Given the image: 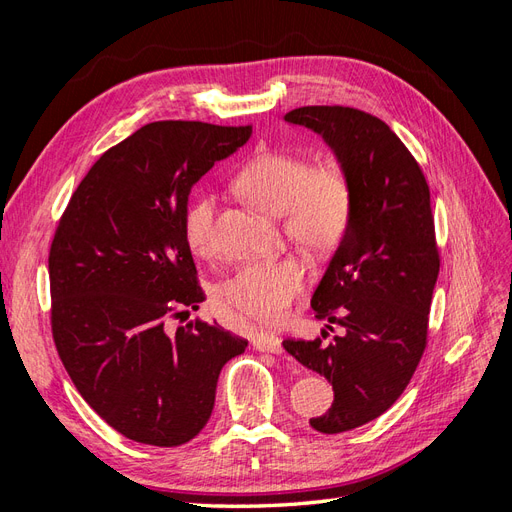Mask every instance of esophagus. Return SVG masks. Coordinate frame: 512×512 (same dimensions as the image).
Masks as SVG:
<instances>
[{"label":"esophagus","instance_id":"1","mask_svg":"<svg viewBox=\"0 0 512 512\" xmlns=\"http://www.w3.org/2000/svg\"><path fill=\"white\" fill-rule=\"evenodd\" d=\"M254 348L258 352H271V354H282L284 346L282 339L273 333H258L254 335Z\"/></svg>","mask_w":512,"mask_h":512}]
</instances>
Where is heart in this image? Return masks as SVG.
Listing matches in <instances>:
<instances>
[{
    "instance_id": "b5f03b06",
    "label": "heart",
    "mask_w": 512,
    "mask_h": 512,
    "mask_svg": "<svg viewBox=\"0 0 512 512\" xmlns=\"http://www.w3.org/2000/svg\"><path fill=\"white\" fill-rule=\"evenodd\" d=\"M239 192L262 213L282 218L288 235L314 254L342 243L352 218V188L337 164L312 166L286 153H262L237 175ZM215 196L200 194L185 209L183 239L196 256L213 250ZM312 271L297 256L247 262L224 284V299L247 318L282 320Z\"/></svg>"
}]
</instances>
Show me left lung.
Masks as SVG:
<instances>
[{"instance_id":"8db88e82","label":"left lung","mask_w":512,"mask_h":512,"mask_svg":"<svg viewBox=\"0 0 512 512\" xmlns=\"http://www.w3.org/2000/svg\"><path fill=\"white\" fill-rule=\"evenodd\" d=\"M284 121L322 136L352 188L346 237L312 294L316 318L344 333L329 344L320 337L284 342L333 386L329 412L309 425L342 433L389 410L423 356L440 271L429 188L406 145L378 117L348 106H301Z\"/></svg>"}]
</instances>
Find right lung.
Masks as SVG:
<instances>
[{
	"mask_svg": "<svg viewBox=\"0 0 512 512\" xmlns=\"http://www.w3.org/2000/svg\"><path fill=\"white\" fill-rule=\"evenodd\" d=\"M250 136V126L147 123L91 166L59 220L49 254L59 359L87 404L134 442L198 436L222 367L247 348L218 324H164L205 301L183 239L190 192Z\"/></svg>",
	"mask_w": 512,
	"mask_h": 512,
	"instance_id": "right-lung-1",
	"label": "right lung"
}]
</instances>
